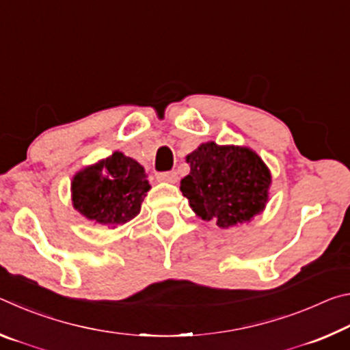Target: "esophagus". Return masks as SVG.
<instances>
[{
    "instance_id": "1",
    "label": "esophagus",
    "mask_w": 350,
    "mask_h": 350,
    "mask_svg": "<svg viewBox=\"0 0 350 350\" xmlns=\"http://www.w3.org/2000/svg\"><path fill=\"white\" fill-rule=\"evenodd\" d=\"M157 180L161 182H170V183H176L179 176H177L176 171H165V173H157L156 176Z\"/></svg>"
}]
</instances>
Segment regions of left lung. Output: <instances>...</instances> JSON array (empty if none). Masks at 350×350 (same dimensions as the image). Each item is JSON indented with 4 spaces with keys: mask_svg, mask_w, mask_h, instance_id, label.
<instances>
[{
    "mask_svg": "<svg viewBox=\"0 0 350 350\" xmlns=\"http://www.w3.org/2000/svg\"><path fill=\"white\" fill-rule=\"evenodd\" d=\"M187 162L191 170L180 191L204 221L228 228L264 210L271 176L256 152L208 142L188 154Z\"/></svg>",
    "mask_w": 350,
    "mask_h": 350,
    "instance_id": "left-lung-1",
    "label": "left lung"
}]
</instances>
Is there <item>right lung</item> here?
I'll use <instances>...</instances> for the list:
<instances>
[{"instance_id":"obj_1","label":"right lung","mask_w":350,"mask_h":350,"mask_svg":"<svg viewBox=\"0 0 350 350\" xmlns=\"http://www.w3.org/2000/svg\"><path fill=\"white\" fill-rule=\"evenodd\" d=\"M148 189L144 167L116 151L106 161L75 174L72 202L85 217L116 227L139 215Z\"/></svg>"}]
</instances>
